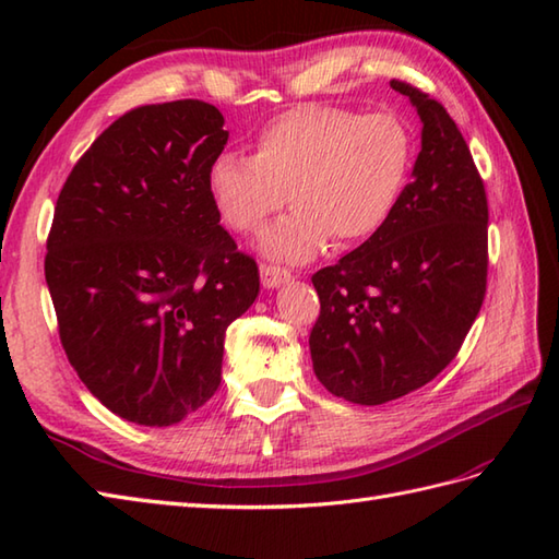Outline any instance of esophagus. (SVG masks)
Returning <instances> with one entry per match:
<instances>
[{
  "label": "esophagus",
  "mask_w": 559,
  "mask_h": 559,
  "mask_svg": "<svg viewBox=\"0 0 559 559\" xmlns=\"http://www.w3.org/2000/svg\"><path fill=\"white\" fill-rule=\"evenodd\" d=\"M290 281V271L276 266V264H261V283L264 288H278L281 283Z\"/></svg>",
  "instance_id": "esophagus-1"
}]
</instances>
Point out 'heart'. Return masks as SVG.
<instances>
[{
	"instance_id": "1",
	"label": "heart",
	"mask_w": 559,
	"mask_h": 559,
	"mask_svg": "<svg viewBox=\"0 0 559 559\" xmlns=\"http://www.w3.org/2000/svg\"><path fill=\"white\" fill-rule=\"evenodd\" d=\"M254 156L223 151L209 165V192L237 233H257L288 204L290 216L261 240L264 252L307 261L334 237L358 247L384 230L406 192L415 141L394 112L360 115L298 105L257 132Z\"/></svg>"
}]
</instances>
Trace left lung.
Listing matches in <instances>:
<instances>
[{
	"label": "left lung",
	"instance_id": "left-lung-1",
	"mask_svg": "<svg viewBox=\"0 0 559 559\" xmlns=\"http://www.w3.org/2000/svg\"><path fill=\"white\" fill-rule=\"evenodd\" d=\"M423 120V148L384 230L319 269L310 334L331 394L379 406L456 358L488 290V197L466 139L430 93L391 79Z\"/></svg>",
	"mask_w": 559,
	"mask_h": 559
}]
</instances>
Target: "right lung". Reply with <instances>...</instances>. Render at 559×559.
<instances>
[{"mask_svg": "<svg viewBox=\"0 0 559 559\" xmlns=\"http://www.w3.org/2000/svg\"><path fill=\"white\" fill-rule=\"evenodd\" d=\"M228 132L204 100L124 112L76 160L47 235L45 281L79 379L120 418L165 427L221 386L225 329L259 295L221 225L209 165Z\"/></svg>", "mask_w": 559, "mask_h": 559, "instance_id": "1", "label": "right lung"}]
</instances>
